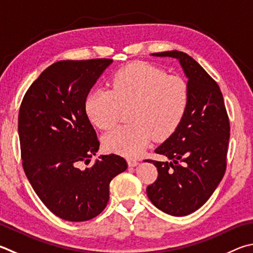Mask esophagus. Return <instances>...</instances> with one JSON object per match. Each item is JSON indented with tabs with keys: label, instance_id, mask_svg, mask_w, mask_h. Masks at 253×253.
Here are the masks:
<instances>
[{
	"label": "esophagus",
	"instance_id": "34e87169",
	"mask_svg": "<svg viewBox=\"0 0 253 253\" xmlns=\"http://www.w3.org/2000/svg\"><path fill=\"white\" fill-rule=\"evenodd\" d=\"M127 163H128V166H129V167H135V166H137V165H138V162H137L136 159H132V158H128Z\"/></svg>",
	"mask_w": 253,
	"mask_h": 253
}]
</instances>
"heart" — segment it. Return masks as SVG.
Listing matches in <instances>:
<instances>
[{
    "label": "heart",
    "instance_id": "b5f03b06",
    "mask_svg": "<svg viewBox=\"0 0 253 253\" xmlns=\"http://www.w3.org/2000/svg\"><path fill=\"white\" fill-rule=\"evenodd\" d=\"M189 104V86L178 75H167L148 63H132L114 73L109 89L87 95L85 112L91 124L108 129L118 122L122 108L129 109V125L104 135L105 149L128 157L138 156L154 138L170 137L180 125Z\"/></svg>",
    "mask_w": 253,
    "mask_h": 253
}]
</instances>
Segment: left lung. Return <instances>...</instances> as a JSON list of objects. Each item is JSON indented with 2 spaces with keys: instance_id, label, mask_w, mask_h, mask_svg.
Returning <instances> with one entry per match:
<instances>
[{
  "instance_id": "left-lung-1",
  "label": "left lung",
  "mask_w": 253,
  "mask_h": 253,
  "mask_svg": "<svg viewBox=\"0 0 253 253\" xmlns=\"http://www.w3.org/2000/svg\"><path fill=\"white\" fill-rule=\"evenodd\" d=\"M154 55L179 59L188 77L189 104L177 130L155 149L167 162L146 159L158 171L146 190L158 209L182 217L198 210L223 178L230 123L219 85L194 58L179 50Z\"/></svg>"
}]
</instances>
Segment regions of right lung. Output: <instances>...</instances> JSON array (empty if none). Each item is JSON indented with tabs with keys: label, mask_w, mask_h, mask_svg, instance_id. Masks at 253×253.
<instances>
[{
	"label": "right lung",
	"mask_w": 253,
	"mask_h": 253,
	"mask_svg": "<svg viewBox=\"0 0 253 253\" xmlns=\"http://www.w3.org/2000/svg\"><path fill=\"white\" fill-rule=\"evenodd\" d=\"M113 61L94 58L52 64L33 82L18 112L24 172L47 209L67 221H87L109 200V183L126 170L118 155L87 167L99 140L85 112L91 87Z\"/></svg>",
	"instance_id": "1"
}]
</instances>
